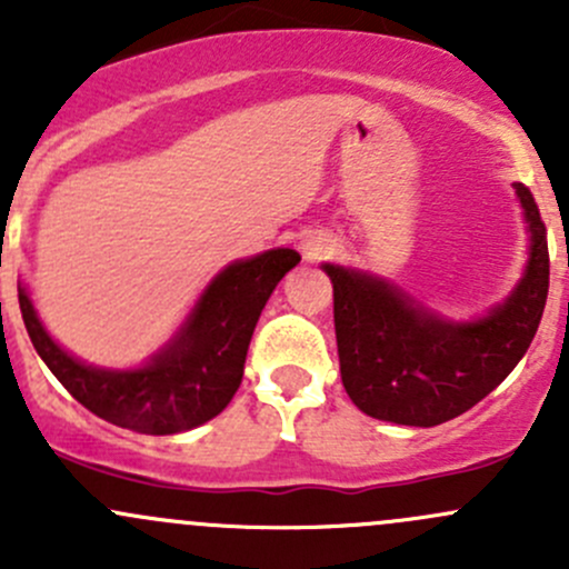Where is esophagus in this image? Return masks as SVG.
Wrapping results in <instances>:
<instances>
[{"mask_svg": "<svg viewBox=\"0 0 569 569\" xmlns=\"http://www.w3.org/2000/svg\"><path fill=\"white\" fill-rule=\"evenodd\" d=\"M330 250L332 244L327 237H308L306 242H302V256H306V261H319V258H325Z\"/></svg>", "mask_w": 569, "mask_h": 569, "instance_id": "1", "label": "esophagus"}]
</instances>
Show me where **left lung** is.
Instances as JSON below:
<instances>
[{
	"instance_id": "left-lung-1",
	"label": "left lung",
	"mask_w": 569,
	"mask_h": 569,
	"mask_svg": "<svg viewBox=\"0 0 569 569\" xmlns=\"http://www.w3.org/2000/svg\"><path fill=\"white\" fill-rule=\"evenodd\" d=\"M531 233L529 263L512 295L473 321H449L388 280L325 263L332 280L341 382L366 416L438 427L501 386L537 336L550 258L533 194L515 183Z\"/></svg>"
}]
</instances>
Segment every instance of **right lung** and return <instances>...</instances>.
Masks as SVG:
<instances>
[{"label": "right lung", "instance_id": "obj_1", "mask_svg": "<svg viewBox=\"0 0 569 569\" xmlns=\"http://www.w3.org/2000/svg\"><path fill=\"white\" fill-rule=\"evenodd\" d=\"M297 263L300 252L289 248L228 263L176 336L140 369H96L68 355L46 332L24 289H19L21 319L40 360L90 412L140 435L187 432L220 416L233 399L256 321Z\"/></svg>", "mask_w": 569, "mask_h": 569}]
</instances>
